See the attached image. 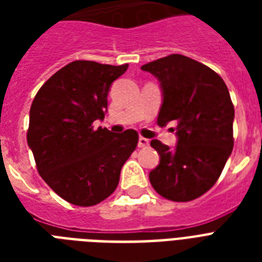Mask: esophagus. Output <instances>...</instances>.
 I'll list each match as a JSON object with an SVG mask.
<instances>
[{"label":"esophagus","instance_id":"esophagus-1","mask_svg":"<svg viewBox=\"0 0 262 262\" xmlns=\"http://www.w3.org/2000/svg\"><path fill=\"white\" fill-rule=\"evenodd\" d=\"M149 145V140L145 137H140L139 139V147L140 148H147Z\"/></svg>","mask_w":262,"mask_h":262}]
</instances>
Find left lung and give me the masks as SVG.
<instances>
[{
    "mask_svg": "<svg viewBox=\"0 0 262 262\" xmlns=\"http://www.w3.org/2000/svg\"><path fill=\"white\" fill-rule=\"evenodd\" d=\"M141 69L160 81L163 103L158 125L174 122L178 137L174 149L151 141L160 156L159 166L149 172L151 185L164 199L191 201L215 185L232 152L234 104L228 88L211 68L181 54Z\"/></svg>",
    "mask_w": 262,
    "mask_h": 262,
    "instance_id": "obj_1",
    "label": "left lung"
}]
</instances>
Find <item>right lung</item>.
I'll use <instances>...</instances> for the list:
<instances>
[{
	"label": "right lung",
	"instance_id": "obj_1",
	"mask_svg": "<svg viewBox=\"0 0 262 262\" xmlns=\"http://www.w3.org/2000/svg\"><path fill=\"white\" fill-rule=\"evenodd\" d=\"M73 61L43 84L30 110L27 143L39 174L65 201L96 205L117 189L121 168L139 143L133 129H94L107 110L111 84L127 69Z\"/></svg>",
	"mask_w": 262,
	"mask_h": 262
}]
</instances>
